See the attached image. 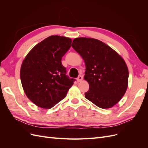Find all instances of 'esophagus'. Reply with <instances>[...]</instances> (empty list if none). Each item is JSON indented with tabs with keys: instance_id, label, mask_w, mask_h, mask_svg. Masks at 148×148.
I'll return each mask as SVG.
<instances>
[{
	"instance_id": "obj_1",
	"label": "esophagus",
	"mask_w": 148,
	"mask_h": 148,
	"mask_svg": "<svg viewBox=\"0 0 148 148\" xmlns=\"http://www.w3.org/2000/svg\"><path fill=\"white\" fill-rule=\"evenodd\" d=\"M83 80V77L82 75H79V77L77 78V81L78 82H82Z\"/></svg>"
}]
</instances>
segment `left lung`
I'll return each mask as SVG.
<instances>
[{
    "label": "left lung",
    "mask_w": 148,
    "mask_h": 148,
    "mask_svg": "<svg viewBox=\"0 0 148 148\" xmlns=\"http://www.w3.org/2000/svg\"><path fill=\"white\" fill-rule=\"evenodd\" d=\"M83 59L84 79L89 85L84 95L102 109L118 103L128 88V70L123 58L110 47L94 38H75L71 44Z\"/></svg>",
    "instance_id": "1"
}]
</instances>
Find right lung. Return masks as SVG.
Segmentation results:
<instances>
[{
    "label": "right lung",
    "instance_id": "right-lung-1",
    "mask_svg": "<svg viewBox=\"0 0 148 148\" xmlns=\"http://www.w3.org/2000/svg\"><path fill=\"white\" fill-rule=\"evenodd\" d=\"M71 39L51 36L36 45L26 56L20 69L22 86L35 105L50 109L65 97L75 79L66 75L62 59Z\"/></svg>",
    "mask_w": 148,
    "mask_h": 148
}]
</instances>
